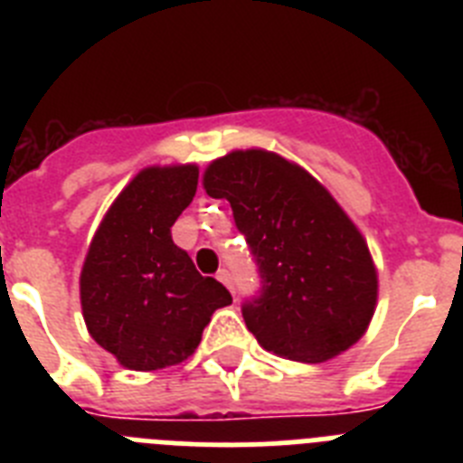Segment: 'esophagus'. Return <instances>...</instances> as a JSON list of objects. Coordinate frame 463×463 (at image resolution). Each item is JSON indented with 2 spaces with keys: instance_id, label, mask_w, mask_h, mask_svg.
<instances>
[{
  "instance_id": "1",
  "label": "esophagus",
  "mask_w": 463,
  "mask_h": 463,
  "mask_svg": "<svg viewBox=\"0 0 463 463\" xmlns=\"http://www.w3.org/2000/svg\"><path fill=\"white\" fill-rule=\"evenodd\" d=\"M218 280L222 282V285H227V288L232 289V292H234V282H232V273H229L227 269H220V271H218Z\"/></svg>"
}]
</instances>
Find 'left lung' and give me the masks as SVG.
<instances>
[{
	"label": "left lung",
	"mask_w": 463,
	"mask_h": 463,
	"mask_svg": "<svg viewBox=\"0 0 463 463\" xmlns=\"http://www.w3.org/2000/svg\"><path fill=\"white\" fill-rule=\"evenodd\" d=\"M232 203L260 273L241 306L260 345L294 362H325L357 343L378 298L369 248L308 171L267 150H236L203 175Z\"/></svg>",
	"instance_id": "8db88e82"
}]
</instances>
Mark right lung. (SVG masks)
<instances>
[{
  "label": "right lung",
  "instance_id": "right-lung-1",
  "mask_svg": "<svg viewBox=\"0 0 463 463\" xmlns=\"http://www.w3.org/2000/svg\"><path fill=\"white\" fill-rule=\"evenodd\" d=\"M196 183L194 165L143 169L90 243L80 273L85 325L127 369L181 364L196 350L211 315L232 304L222 282L196 271L171 239Z\"/></svg>",
  "mask_w": 463,
  "mask_h": 463
}]
</instances>
